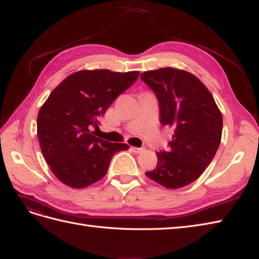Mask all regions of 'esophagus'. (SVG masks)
<instances>
[{
  "instance_id": "esophagus-1",
  "label": "esophagus",
  "mask_w": 259,
  "mask_h": 259,
  "mask_svg": "<svg viewBox=\"0 0 259 259\" xmlns=\"http://www.w3.org/2000/svg\"><path fill=\"white\" fill-rule=\"evenodd\" d=\"M145 149H146L145 147H140V148H138V147H131V150H133L136 154L143 153V151H145Z\"/></svg>"
}]
</instances>
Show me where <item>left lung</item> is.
<instances>
[{
  "mask_svg": "<svg viewBox=\"0 0 259 259\" xmlns=\"http://www.w3.org/2000/svg\"><path fill=\"white\" fill-rule=\"evenodd\" d=\"M140 78L157 96L160 123L174 131L169 150L156 153V168L146 175L166 189H181L199 179L213 159L221 141V112L205 85L186 70L165 67Z\"/></svg>",
  "mask_w": 259,
  "mask_h": 259,
  "instance_id": "1",
  "label": "left lung"
}]
</instances>
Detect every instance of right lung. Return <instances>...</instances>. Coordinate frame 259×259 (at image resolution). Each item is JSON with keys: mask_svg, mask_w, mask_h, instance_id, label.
Instances as JSON below:
<instances>
[{"mask_svg": "<svg viewBox=\"0 0 259 259\" xmlns=\"http://www.w3.org/2000/svg\"><path fill=\"white\" fill-rule=\"evenodd\" d=\"M138 76L84 69L50 93L38 113L37 134L45 160L62 183L73 189L95 183L106 174L113 155L129 148L96 138L92 128H99L100 116Z\"/></svg>", "mask_w": 259, "mask_h": 259, "instance_id": "1", "label": "right lung"}]
</instances>
